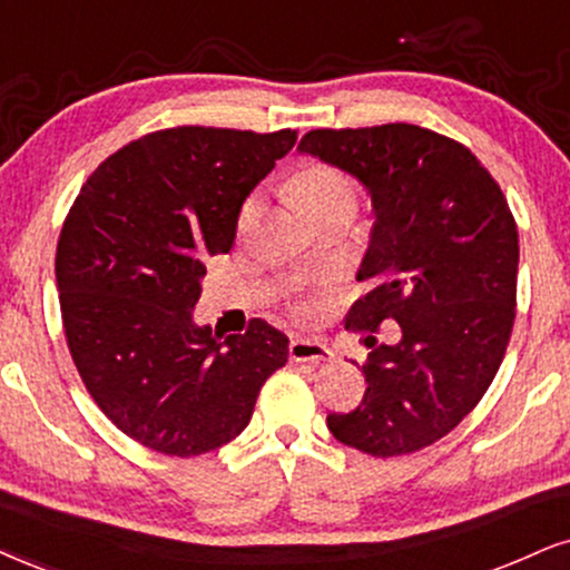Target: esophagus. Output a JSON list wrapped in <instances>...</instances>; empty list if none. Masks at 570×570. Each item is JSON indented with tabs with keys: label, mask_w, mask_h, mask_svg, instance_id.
Here are the masks:
<instances>
[{
	"label": "esophagus",
	"mask_w": 570,
	"mask_h": 570,
	"mask_svg": "<svg viewBox=\"0 0 570 570\" xmlns=\"http://www.w3.org/2000/svg\"><path fill=\"white\" fill-rule=\"evenodd\" d=\"M291 362H330L333 360V348L327 343L312 341V338H296L291 341Z\"/></svg>",
	"instance_id": "esophagus-1"
}]
</instances>
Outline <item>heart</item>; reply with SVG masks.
Returning a JSON list of instances; mask_svg holds the SVG:
<instances>
[{
  "mask_svg": "<svg viewBox=\"0 0 570 570\" xmlns=\"http://www.w3.org/2000/svg\"><path fill=\"white\" fill-rule=\"evenodd\" d=\"M293 198L304 216H314L320 210L338 208V206H356V185L348 174L327 164H312L293 177L291 181Z\"/></svg>",
  "mask_w": 570,
  "mask_h": 570,
  "instance_id": "heart-1",
  "label": "heart"
}]
</instances>
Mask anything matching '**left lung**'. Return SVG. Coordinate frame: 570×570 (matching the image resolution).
<instances>
[{
    "label": "left lung",
    "mask_w": 570,
    "mask_h": 570,
    "mask_svg": "<svg viewBox=\"0 0 570 570\" xmlns=\"http://www.w3.org/2000/svg\"><path fill=\"white\" fill-rule=\"evenodd\" d=\"M301 156L341 168L372 200L370 243L356 279L370 293L346 327L399 341L364 364L362 404L327 414L341 444L399 456L444 439L481 402L515 322L518 227L500 185L454 139L414 124L314 129Z\"/></svg>",
    "instance_id": "left-lung-1"
}]
</instances>
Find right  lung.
<instances>
[{"label":"right lung","mask_w":570,"mask_h":570,"mask_svg":"<svg viewBox=\"0 0 570 570\" xmlns=\"http://www.w3.org/2000/svg\"><path fill=\"white\" fill-rule=\"evenodd\" d=\"M296 145L177 126L102 160L62 224L55 277L70 356L118 431L168 456L214 452L245 431L287 362V335L253 320L210 335L193 320L206 258L235 243L253 187Z\"/></svg>","instance_id":"add662e5"}]
</instances>
